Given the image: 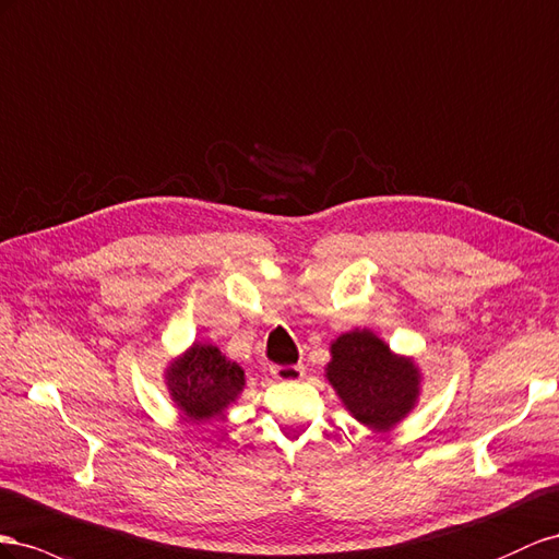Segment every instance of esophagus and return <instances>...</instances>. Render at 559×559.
Returning <instances> with one entry per match:
<instances>
[{
  "mask_svg": "<svg viewBox=\"0 0 559 559\" xmlns=\"http://www.w3.org/2000/svg\"><path fill=\"white\" fill-rule=\"evenodd\" d=\"M305 370L297 368V365H288V368H283V365H274V368L269 370V377L278 381V384H288V381H299Z\"/></svg>",
  "mask_w": 559,
  "mask_h": 559,
  "instance_id": "esophagus-1",
  "label": "esophagus"
}]
</instances>
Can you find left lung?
Masks as SVG:
<instances>
[{
	"label": "left lung",
	"instance_id": "1",
	"mask_svg": "<svg viewBox=\"0 0 559 559\" xmlns=\"http://www.w3.org/2000/svg\"><path fill=\"white\" fill-rule=\"evenodd\" d=\"M328 384L344 409L372 433H391L419 405L424 374L412 356L395 350L370 328L330 342Z\"/></svg>",
	"mask_w": 559,
	"mask_h": 559
}]
</instances>
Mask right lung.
Masks as SVG:
<instances>
[{
	"label": "right lung",
	"mask_w": 559,
	"mask_h": 559,
	"mask_svg": "<svg viewBox=\"0 0 559 559\" xmlns=\"http://www.w3.org/2000/svg\"><path fill=\"white\" fill-rule=\"evenodd\" d=\"M164 384L173 405L189 424H203L238 403L246 389V370L211 342H191L166 362Z\"/></svg>",
	"instance_id": "right-lung-1"
}]
</instances>
